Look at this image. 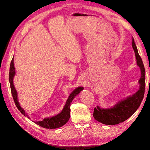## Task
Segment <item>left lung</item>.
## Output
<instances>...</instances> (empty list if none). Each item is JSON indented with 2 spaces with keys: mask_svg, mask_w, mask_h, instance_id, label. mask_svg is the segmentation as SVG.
<instances>
[{
  "mask_svg": "<svg viewBox=\"0 0 150 150\" xmlns=\"http://www.w3.org/2000/svg\"><path fill=\"white\" fill-rule=\"evenodd\" d=\"M132 47L135 52L137 64L139 67L141 73V77L139 81V89L136 93L119 100L111 108H103L97 106L94 108L93 117L95 119L106 125H115L129 119L137 110L144 98L146 81L145 69L133 37Z\"/></svg>",
  "mask_w": 150,
  "mask_h": 150,
  "instance_id": "8db88e82",
  "label": "left lung"
}]
</instances>
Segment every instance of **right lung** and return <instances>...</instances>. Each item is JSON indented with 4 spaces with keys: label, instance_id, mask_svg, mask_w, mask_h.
<instances>
[{
    "label": "right lung",
    "instance_id": "right-lung-1",
    "mask_svg": "<svg viewBox=\"0 0 150 150\" xmlns=\"http://www.w3.org/2000/svg\"><path fill=\"white\" fill-rule=\"evenodd\" d=\"M14 60L13 57L12 60L10 64V68H9V84H10V88H11V91L13 98L14 102L15 103L16 106L18 108V110L21 111L22 115L26 117L27 116L29 119H30V117H28L27 113H26L25 110L22 108L18 100V94L17 91L14 86L13 84V78L15 75V69L14 66ZM83 87H78L75 88L73 90L68 98L66 100V103L64 106L62 110L60 112L56 115L55 116H53L52 117H47L44 118L43 120L42 121H33L37 125H39L42 128H47V129H55L58 128L64 125V124L68 122L70 117V104H71L72 100H73L77 95L80 93V92L83 90Z\"/></svg>",
    "mask_w": 150,
    "mask_h": 150
}]
</instances>
